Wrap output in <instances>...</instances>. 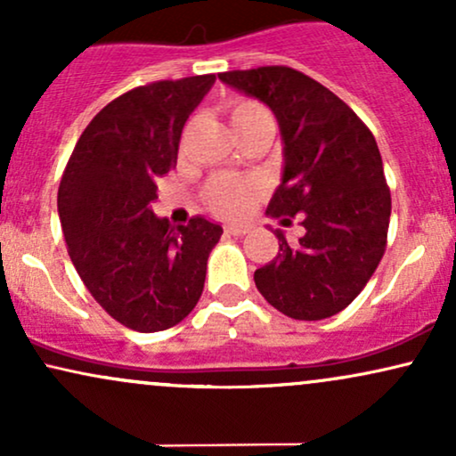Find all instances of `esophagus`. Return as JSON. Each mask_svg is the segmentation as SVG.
Segmentation results:
<instances>
[{
	"label": "esophagus",
	"mask_w": 456,
	"mask_h": 456,
	"mask_svg": "<svg viewBox=\"0 0 456 456\" xmlns=\"http://www.w3.org/2000/svg\"><path fill=\"white\" fill-rule=\"evenodd\" d=\"M224 233L244 235V233H248V224H227V227H224Z\"/></svg>",
	"instance_id": "1"
}]
</instances>
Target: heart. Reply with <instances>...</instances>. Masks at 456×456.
I'll list each match as a JSON object with an SVG mask.
<instances>
[{
    "instance_id": "b5f03b06",
    "label": "heart",
    "mask_w": 456,
    "mask_h": 456,
    "mask_svg": "<svg viewBox=\"0 0 456 456\" xmlns=\"http://www.w3.org/2000/svg\"><path fill=\"white\" fill-rule=\"evenodd\" d=\"M229 119L238 134L253 128L261 119H272V115L264 104L250 98H240L229 107ZM265 182L261 177H232L218 175L206 188V203L214 214L223 218L242 216L250 210L255 199L264 195Z\"/></svg>"
}]
</instances>
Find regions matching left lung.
Returning <instances> with one entry per match:
<instances>
[{
  "mask_svg": "<svg viewBox=\"0 0 456 456\" xmlns=\"http://www.w3.org/2000/svg\"><path fill=\"white\" fill-rule=\"evenodd\" d=\"M265 102L279 119L282 182L265 214L306 233L289 244L276 229L279 255L255 272L259 294L291 319L341 313L364 289L386 250L390 188L373 133L315 78L287 66L218 75Z\"/></svg>",
  "mask_w": 456,
  "mask_h": 456,
  "instance_id": "obj_1",
  "label": "left lung"
}]
</instances>
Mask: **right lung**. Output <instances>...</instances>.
<instances>
[{
	"mask_svg": "<svg viewBox=\"0 0 456 456\" xmlns=\"http://www.w3.org/2000/svg\"><path fill=\"white\" fill-rule=\"evenodd\" d=\"M214 75L154 81L118 96L78 137L57 191L68 255L115 322L159 332L195 308L223 227L154 216L159 177L177 160L188 115Z\"/></svg>",
	"mask_w": 456,
	"mask_h": 456,
	"instance_id": "add662e5",
	"label": "right lung"
}]
</instances>
